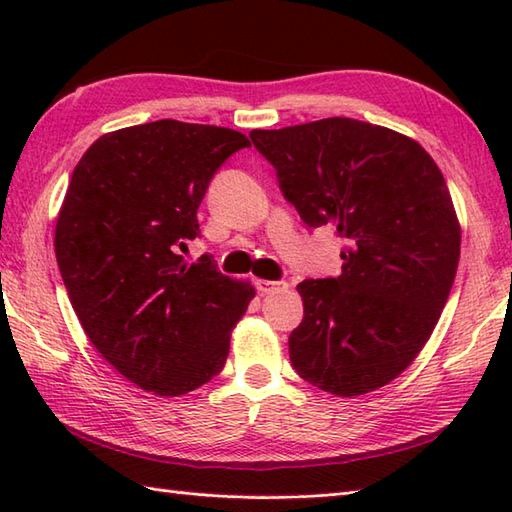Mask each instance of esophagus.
<instances>
[{"label":"esophagus","mask_w":512,"mask_h":512,"mask_svg":"<svg viewBox=\"0 0 512 512\" xmlns=\"http://www.w3.org/2000/svg\"><path fill=\"white\" fill-rule=\"evenodd\" d=\"M255 286L257 290L262 292V295H275V292H286L288 284L286 281H268V279H255Z\"/></svg>","instance_id":"34e87169"}]
</instances>
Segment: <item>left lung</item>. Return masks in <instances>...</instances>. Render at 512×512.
Masks as SVG:
<instances>
[{
	"label": "left lung",
	"instance_id": "left-lung-1",
	"mask_svg": "<svg viewBox=\"0 0 512 512\" xmlns=\"http://www.w3.org/2000/svg\"><path fill=\"white\" fill-rule=\"evenodd\" d=\"M250 140L301 220L334 226L343 242L339 277L297 286L292 367L343 398L391 383L429 341L460 262L442 171L416 140L343 116L253 129Z\"/></svg>",
	"mask_w": 512,
	"mask_h": 512
}]
</instances>
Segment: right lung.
Returning <instances> with one entry per match:
<instances>
[{
  "mask_svg": "<svg viewBox=\"0 0 512 512\" xmlns=\"http://www.w3.org/2000/svg\"><path fill=\"white\" fill-rule=\"evenodd\" d=\"M235 129L165 121L101 136L72 171L54 253L72 308L107 363L140 389L182 396L222 372L255 290L211 255L178 248L200 233L198 206Z\"/></svg>",
  "mask_w": 512,
  "mask_h": 512,
  "instance_id": "add662e5",
  "label": "right lung"
}]
</instances>
